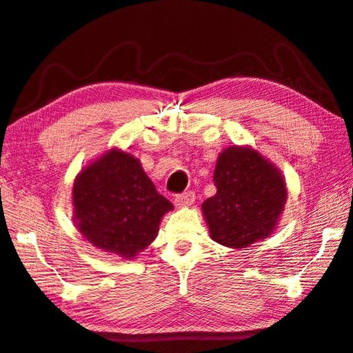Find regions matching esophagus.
I'll list each match as a JSON object with an SVG mask.
<instances>
[{"label": "esophagus", "instance_id": "34e87169", "mask_svg": "<svg viewBox=\"0 0 353 353\" xmlns=\"http://www.w3.org/2000/svg\"><path fill=\"white\" fill-rule=\"evenodd\" d=\"M194 199H196V196L193 191H187V193L177 194L174 197V205L176 207H190V205L194 202Z\"/></svg>", "mask_w": 353, "mask_h": 353}]
</instances>
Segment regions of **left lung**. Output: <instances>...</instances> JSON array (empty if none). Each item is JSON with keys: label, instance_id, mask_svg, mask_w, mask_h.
<instances>
[{"label": "left lung", "instance_id": "1", "mask_svg": "<svg viewBox=\"0 0 353 353\" xmlns=\"http://www.w3.org/2000/svg\"><path fill=\"white\" fill-rule=\"evenodd\" d=\"M216 194L202 203L211 239L245 248L270 236L287 201L281 171L250 146H230L217 157Z\"/></svg>", "mask_w": 353, "mask_h": 353}]
</instances>
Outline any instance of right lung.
<instances>
[{"instance_id": "obj_1", "label": "right lung", "mask_w": 353, "mask_h": 353, "mask_svg": "<svg viewBox=\"0 0 353 353\" xmlns=\"http://www.w3.org/2000/svg\"><path fill=\"white\" fill-rule=\"evenodd\" d=\"M74 222L83 238L103 252L132 259L156 239L159 223L171 211L140 160L110 150L75 177Z\"/></svg>"}]
</instances>
